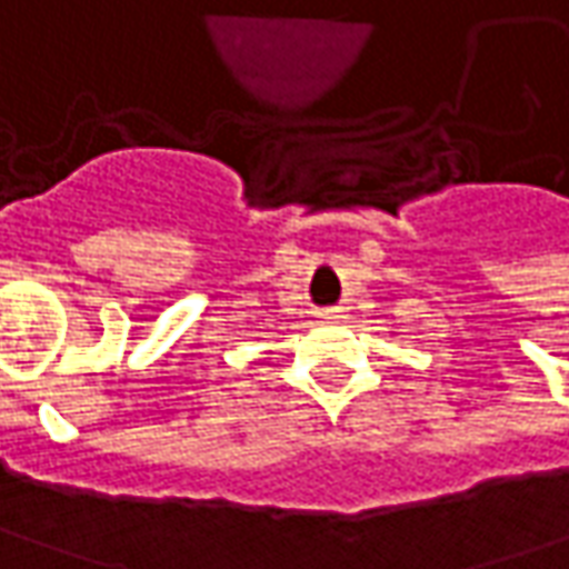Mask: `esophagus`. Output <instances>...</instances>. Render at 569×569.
Here are the masks:
<instances>
[{
	"instance_id": "obj_1",
	"label": "esophagus",
	"mask_w": 569,
	"mask_h": 569,
	"mask_svg": "<svg viewBox=\"0 0 569 569\" xmlns=\"http://www.w3.org/2000/svg\"><path fill=\"white\" fill-rule=\"evenodd\" d=\"M331 312H335V310H322L319 316H322V319H331Z\"/></svg>"
}]
</instances>
